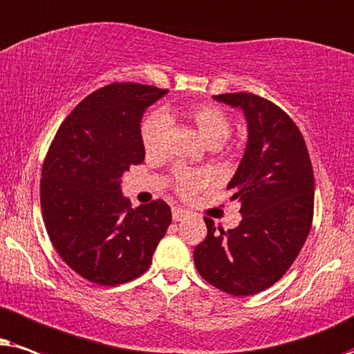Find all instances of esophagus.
Segmentation results:
<instances>
[{"label": "esophagus", "mask_w": 354, "mask_h": 354, "mask_svg": "<svg viewBox=\"0 0 354 354\" xmlns=\"http://www.w3.org/2000/svg\"><path fill=\"white\" fill-rule=\"evenodd\" d=\"M187 216V212L183 209H173V221H181Z\"/></svg>", "instance_id": "1"}]
</instances>
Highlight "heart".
<instances>
[{"label":"heart","mask_w":354,"mask_h":354,"mask_svg":"<svg viewBox=\"0 0 354 354\" xmlns=\"http://www.w3.org/2000/svg\"><path fill=\"white\" fill-rule=\"evenodd\" d=\"M173 115L169 113H155L142 122L140 139L144 150L149 155H155L162 149L163 133L168 128V120ZM183 118L189 121L199 134V138L210 147H218L226 140L232 131V122L226 113L215 105H192L183 111ZM209 183V174L192 169L178 168L174 171V187L181 196H191L202 189Z\"/></svg>","instance_id":"heart-1"}]
</instances>
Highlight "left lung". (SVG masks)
<instances>
[{
    "label": "left lung",
    "instance_id": "1",
    "mask_svg": "<svg viewBox=\"0 0 354 354\" xmlns=\"http://www.w3.org/2000/svg\"><path fill=\"white\" fill-rule=\"evenodd\" d=\"M216 102L243 110L248 144L226 189L241 202L236 228L215 230L194 249L197 272L233 296L261 293L291 267L308 238L314 214V173L298 126L254 93H221Z\"/></svg>",
    "mask_w": 354,
    "mask_h": 354
}]
</instances>
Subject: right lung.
<instances>
[{
  "mask_svg": "<svg viewBox=\"0 0 354 354\" xmlns=\"http://www.w3.org/2000/svg\"><path fill=\"white\" fill-rule=\"evenodd\" d=\"M168 91L134 82L98 88L59 126L41 168L40 204L61 259L92 283L115 286L147 270L171 223L167 202L131 209L122 173L144 162L140 121Z\"/></svg>",
  "mask_w": 354,
  "mask_h": 354,
  "instance_id": "add662e5",
  "label": "right lung"
}]
</instances>
